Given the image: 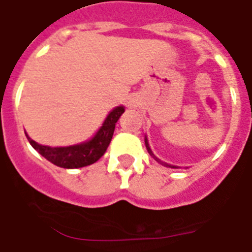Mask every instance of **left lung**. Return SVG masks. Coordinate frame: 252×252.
Here are the masks:
<instances>
[{
	"mask_svg": "<svg viewBox=\"0 0 252 252\" xmlns=\"http://www.w3.org/2000/svg\"><path fill=\"white\" fill-rule=\"evenodd\" d=\"M145 145H146V149H148V151H149V153H150L151 155H153V157H154V154L151 153V149L149 148V142H148V140H146V139H145ZM154 158H155V157H154ZM155 159H157L158 161H160V160L158 159V158H155ZM160 162H161V161H160ZM162 164H164V162H162ZM165 165H166V166H171V165H168V164H165ZM171 168H175V166H171Z\"/></svg>",
	"mask_w": 252,
	"mask_h": 252,
	"instance_id": "obj_1",
	"label": "left lung"
}]
</instances>
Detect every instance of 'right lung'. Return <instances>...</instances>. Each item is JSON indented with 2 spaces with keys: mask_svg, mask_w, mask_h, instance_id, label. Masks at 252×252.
Returning a JSON list of instances; mask_svg holds the SVG:
<instances>
[{
  "mask_svg": "<svg viewBox=\"0 0 252 252\" xmlns=\"http://www.w3.org/2000/svg\"><path fill=\"white\" fill-rule=\"evenodd\" d=\"M124 112V107L115 108L107 116L103 126L95 133V136L90 141L79 144V145L68 146V148H50V146L40 145L29 136L28 140L37 153L41 154L45 159L57 166L65 169L83 168V166L91 165L103 157V154L106 153L112 140L116 122L119 121Z\"/></svg>",
  "mask_w": 252,
  "mask_h": 252,
  "instance_id": "obj_1",
  "label": "right lung"
}]
</instances>
